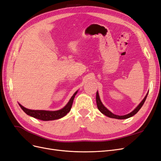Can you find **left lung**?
<instances>
[{"instance_id":"1","label":"left lung","mask_w":161,"mask_h":161,"mask_svg":"<svg viewBox=\"0 0 161 161\" xmlns=\"http://www.w3.org/2000/svg\"><path fill=\"white\" fill-rule=\"evenodd\" d=\"M148 94V92H147V94L146 95V96L144 97V98L142 99V101L140 102L139 103V105L136 107V108L131 111L130 112V114H126L124 115H115L112 112H111L108 109H107L103 105V104L102 103V102L100 99V97L99 95V92L98 91H97V94H96V102H97V108L101 112L102 114H104L105 115L109 117V118H115V119H128L129 118H131V117H132L133 115H134L135 114H136L138 113V111L140 109V108H142L143 104L144 103V102L146 101V99H147V95Z\"/></svg>"}]
</instances>
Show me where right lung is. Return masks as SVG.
Here are the masks:
<instances>
[{
	"instance_id": "add662e5",
	"label": "right lung",
	"mask_w": 161,
	"mask_h": 161,
	"mask_svg": "<svg viewBox=\"0 0 161 161\" xmlns=\"http://www.w3.org/2000/svg\"><path fill=\"white\" fill-rule=\"evenodd\" d=\"M77 92L78 91H76L75 92L74 95L72 96L69 101L68 102V103L64 107V108H62L60 110H57V111L33 110V109H27L25 108H24V107L21 105L20 103H19V105L21 107V108L23 109V111L25 112L27 115L31 116L34 118L43 120V121H51V120L58 119L65 116L70 111L72 105L73 103V100H74L75 97L76 95Z\"/></svg>"
}]
</instances>
